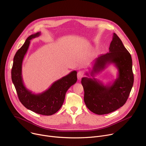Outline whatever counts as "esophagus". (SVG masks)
I'll list each match as a JSON object with an SVG mask.
<instances>
[{"mask_svg":"<svg viewBox=\"0 0 146 146\" xmlns=\"http://www.w3.org/2000/svg\"><path fill=\"white\" fill-rule=\"evenodd\" d=\"M84 76V72H83L82 71H79L78 73H77V78L78 80H81V78Z\"/></svg>","mask_w":146,"mask_h":146,"instance_id":"obj_1","label":"esophagus"}]
</instances>
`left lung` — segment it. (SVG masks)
I'll use <instances>...</instances> for the list:
<instances>
[{"mask_svg": "<svg viewBox=\"0 0 146 146\" xmlns=\"http://www.w3.org/2000/svg\"><path fill=\"white\" fill-rule=\"evenodd\" d=\"M109 49V52L95 59L92 70L86 73L88 77L81 79L86 105L90 111L99 115L109 114L122 107L133 84L131 55L115 33ZM110 64H114L117 69V77L113 82L104 85L94 76Z\"/></svg>", "mask_w": 146, "mask_h": 146, "instance_id": "left-lung-1", "label": "left lung"}]
</instances>
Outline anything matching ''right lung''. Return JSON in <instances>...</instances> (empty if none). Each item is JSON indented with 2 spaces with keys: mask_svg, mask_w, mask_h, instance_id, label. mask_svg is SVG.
Here are the masks:
<instances>
[{
  "mask_svg": "<svg viewBox=\"0 0 146 146\" xmlns=\"http://www.w3.org/2000/svg\"><path fill=\"white\" fill-rule=\"evenodd\" d=\"M40 35V32H37L29 36L16 52L11 69V79L21 103L27 109L39 114L51 115L56 113L63 105L67 91L77 81V72L72 71L56 80L48 89L40 94L32 93L26 88L22 76L23 62L31 40Z\"/></svg>",
  "mask_w": 146,
  "mask_h": 146,
  "instance_id": "add662e5",
  "label": "right lung"
}]
</instances>
